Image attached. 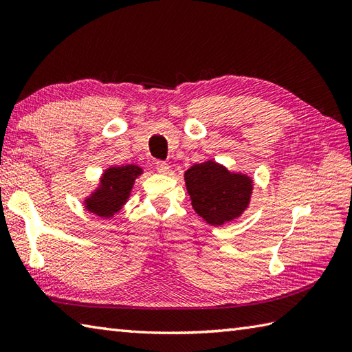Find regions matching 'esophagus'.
<instances>
[{
  "instance_id": "1",
  "label": "esophagus",
  "mask_w": 352,
  "mask_h": 352,
  "mask_svg": "<svg viewBox=\"0 0 352 352\" xmlns=\"http://www.w3.org/2000/svg\"><path fill=\"white\" fill-rule=\"evenodd\" d=\"M155 169H157V172H160V174H168L170 166L166 162L159 160V162H155Z\"/></svg>"
}]
</instances>
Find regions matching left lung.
I'll use <instances>...</instances> for the list:
<instances>
[{
  "label": "left lung",
  "instance_id": "1",
  "mask_svg": "<svg viewBox=\"0 0 352 352\" xmlns=\"http://www.w3.org/2000/svg\"><path fill=\"white\" fill-rule=\"evenodd\" d=\"M184 183L193 210L213 227L239 219L250 208L254 180L245 172L206 160L184 172Z\"/></svg>",
  "mask_w": 352,
  "mask_h": 352
}]
</instances>
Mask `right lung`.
I'll list each match as a JSON object with an SVG mask.
<instances>
[{
  "label": "right lung",
  "mask_w": 352,
  "mask_h": 352,
  "mask_svg": "<svg viewBox=\"0 0 352 352\" xmlns=\"http://www.w3.org/2000/svg\"><path fill=\"white\" fill-rule=\"evenodd\" d=\"M144 174L139 164H113L104 169L98 184L83 198L85 210L98 218H113L129 203L134 182Z\"/></svg>",
  "instance_id": "1"
}]
</instances>
